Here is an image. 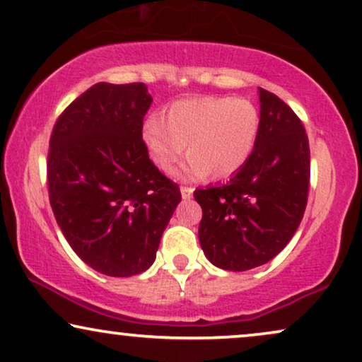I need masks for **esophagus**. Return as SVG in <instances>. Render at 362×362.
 I'll use <instances>...</instances> for the list:
<instances>
[{
	"label": "esophagus",
	"instance_id": "esophagus-1",
	"mask_svg": "<svg viewBox=\"0 0 362 362\" xmlns=\"http://www.w3.org/2000/svg\"><path fill=\"white\" fill-rule=\"evenodd\" d=\"M180 194H182V199H190L192 194H194V189H192V187L182 185L180 187Z\"/></svg>",
	"mask_w": 362,
	"mask_h": 362
}]
</instances>
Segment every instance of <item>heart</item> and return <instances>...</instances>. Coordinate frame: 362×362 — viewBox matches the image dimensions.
I'll return each instance as SVG.
<instances>
[{
  "label": "heart",
  "mask_w": 362,
  "mask_h": 362,
  "mask_svg": "<svg viewBox=\"0 0 362 362\" xmlns=\"http://www.w3.org/2000/svg\"><path fill=\"white\" fill-rule=\"evenodd\" d=\"M260 134L257 105L242 97H199L178 100L165 118L150 115L141 139L152 162L170 172L182 152L189 158L177 168L180 178L234 175L249 162Z\"/></svg>",
  "instance_id": "1"
}]
</instances>
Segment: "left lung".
Segmentation results:
<instances>
[{
    "label": "left lung",
    "instance_id": "obj_1",
    "mask_svg": "<svg viewBox=\"0 0 362 362\" xmlns=\"http://www.w3.org/2000/svg\"><path fill=\"white\" fill-rule=\"evenodd\" d=\"M260 134L249 162L226 185L197 189L199 240L217 267L242 272L276 257L308 205L310 152L303 122L277 95L259 88Z\"/></svg>",
    "mask_w": 362,
    "mask_h": 362
}]
</instances>
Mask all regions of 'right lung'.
<instances>
[{
  "label": "right lung",
  "instance_id": "obj_1",
  "mask_svg": "<svg viewBox=\"0 0 362 362\" xmlns=\"http://www.w3.org/2000/svg\"><path fill=\"white\" fill-rule=\"evenodd\" d=\"M152 105L144 83H97L54 123L47 162L54 218L76 255L112 277L153 264L180 189L141 139Z\"/></svg>",
  "mask_w": 362,
  "mask_h": 362
}]
</instances>
